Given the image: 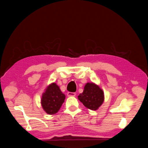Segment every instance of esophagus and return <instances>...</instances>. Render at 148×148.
I'll return each instance as SVG.
<instances>
[{"instance_id": "obj_1", "label": "esophagus", "mask_w": 148, "mask_h": 148, "mask_svg": "<svg viewBox=\"0 0 148 148\" xmlns=\"http://www.w3.org/2000/svg\"><path fill=\"white\" fill-rule=\"evenodd\" d=\"M76 92H68V93H67V96L68 97H75L76 96Z\"/></svg>"}]
</instances>
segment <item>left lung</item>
Masks as SVG:
<instances>
[{"label": "left lung", "mask_w": 148, "mask_h": 148, "mask_svg": "<svg viewBox=\"0 0 148 148\" xmlns=\"http://www.w3.org/2000/svg\"><path fill=\"white\" fill-rule=\"evenodd\" d=\"M78 99L88 109L97 110L103 103L104 92L94 83H87L82 93L79 95Z\"/></svg>", "instance_id": "1"}]
</instances>
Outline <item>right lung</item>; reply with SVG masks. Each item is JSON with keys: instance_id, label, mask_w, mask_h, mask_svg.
I'll return each mask as SVG.
<instances>
[{"instance_id": "1", "label": "right lung", "mask_w": 148, "mask_h": 148, "mask_svg": "<svg viewBox=\"0 0 148 148\" xmlns=\"http://www.w3.org/2000/svg\"><path fill=\"white\" fill-rule=\"evenodd\" d=\"M65 95L62 93L59 87L56 83L47 86L42 94V106L44 111L49 115L56 114L64 102Z\"/></svg>"}]
</instances>
